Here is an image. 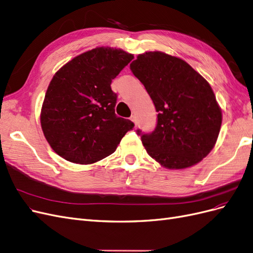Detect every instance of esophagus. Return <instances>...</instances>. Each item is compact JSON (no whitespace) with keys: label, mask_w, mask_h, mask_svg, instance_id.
Masks as SVG:
<instances>
[{"label":"esophagus","mask_w":253,"mask_h":253,"mask_svg":"<svg viewBox=\"0 0 253 253\" xmlns=\"http://www.w3.org/2000/svg\"><path fill=\"white\" fill-rule=\"evenodd\" d=\"M131 120L134 122L135 126L137 125V117L135 116V115H132V116H131Z\"/></svg>","instance_id":"obj_1"}]
</instances>
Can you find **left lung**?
<instances>
[{
	"instance_id": "left-lung-1",
	"label": "left lung",
	"mask_w": 253,
	"mask_h": 253,
	"mask_svg": "<svg viewBox=\"0 0 253 253\" xmlns=\"http://www.w3.org/2000/svg\"><path fill=\"white\" fill-rule=\"evenodd\" d=\"M129 67L158 113L155 131L141 134L148 154L170 170L202 162L215 145L223 120L209 82L185 60L163 51L140 53Z\"/></svg>"
}]
</instances>
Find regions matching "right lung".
Instances as JSON below:
<instances>
[{"label": "right lung", "mask_w": 253, "mask_h": 253, "mask_svg": "<svg viewBox=\"0 0 253 253\" xmlns=\"http://www.w3.org/2000/svg\"><path fill=\"white\" fill-rule=\"evenodd\" d=\"M134 58L121 48L96 47L68 61L53 75L41 108L45 139L67 162L91 165L111 155L131 120L115 114L114 78Z\"/></svg>", "instance_id": "obj_1"}]
</instances>
